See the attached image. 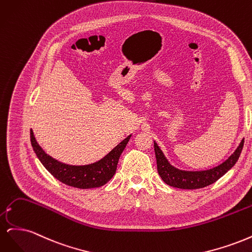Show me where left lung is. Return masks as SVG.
<instances>
[{"label":"left lung","mask_w":252,"mask_h":252,"mask_svg":"<svg viewBox=\"0 0 252 252\" xmlns=\"http://www.w3.org/2000/svg\"><path fill=\"white\" fill-rule=\"evenodd\" d=\"M154 144L158 172L166 184L181 189H199L213 184L220 178H222L228 170L232 168L240 158L244 146V139L241 141L238 148L234 150L233 154L225 162L213 167V168L200 171L182 170L172 166L156 141Z\"/></svg>","instance_id":"1"}]
</instances>
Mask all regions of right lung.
<instances>
[{"instance_id": "obj_1", "label": "right lung", "mask_w": 252, "mask_h": 252, "mask_svg": "<svg viewBox=\"0 0 252 252\" xmlns=\"http://www.w3.org/2000/svg\"><path fill=\"white\" fill-rule=\"evenodd\" d=\"M131 134H129L120 144H118L109 154L106 155L98 161L88 165H69L53 158L43 150L39 143L36 142L32 129H30V141L37 158L43 166L53 177L64 184L80 188H96L105 185L111 180L116 173L119 158L124 151Z\"/></svg>"}]
</instances>
